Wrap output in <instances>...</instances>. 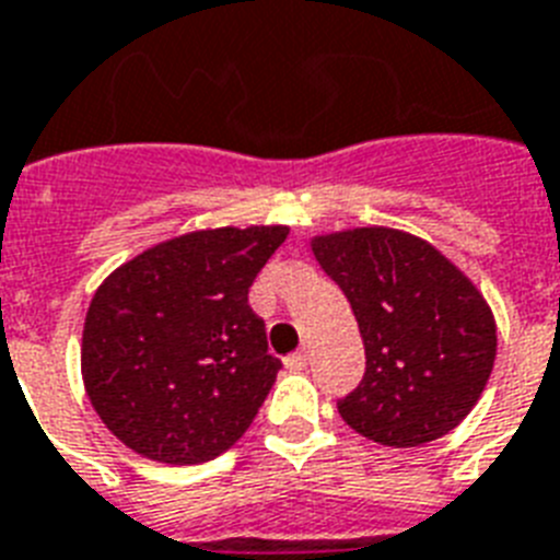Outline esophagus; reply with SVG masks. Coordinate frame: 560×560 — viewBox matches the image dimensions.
Listing matches in <instances>:
<instances>
[{
  "mask_svg": "<svg viewBox=\"0 0 560 560\" xmlns=\"http://www.w3.org/2000/svg\"><path fill=\"white\" fill-rule=\"evenodd\" d=\"M307 351H299V353H290L288 359H284V365L290 368V371H304L307 368Z\"/></svg>",
  "mask_w": 560,
  "mask_h": 560,
  "instance_id": "obj_1",
  "label": "esophagus"
}]
</instances>
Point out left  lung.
<instances>
[{"mask_svg": "<svg viewBox=\"0 0 560 560\" xmlns=\"http://www.w3.org/2000/svg\"><path fill=\"white\" fill-rule=\"evenodd\" d=\"M311 249L348 295L365 342V376L336 402L342 420L394 448L457 429L498 353L483 293L438 247L402 230L357 226L316 235Z\"/></svg>", "mask_w": 560, "mask_h": 560, "instance_id": "left-lung-1", "label": "left lung"}]
</instances>
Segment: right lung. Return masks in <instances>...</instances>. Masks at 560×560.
Instances as JSON below:
<instances>
[{"label":"right lung","instance_id":"add662e5","mask_svg":"<svg viewBox=\"0 0 560 560\" xmlns=\"http://www.w3.org/2000/svg\"><path fill=\"white\" fill-rule=\"evenodd\" d=\"M288 226H218L154 244L97 288L83 383L106 429L149 460L192 466L256 420L281 359L247 293Z\"/></svg>","mask_w":560,"mask_h":560}]
</instances>
